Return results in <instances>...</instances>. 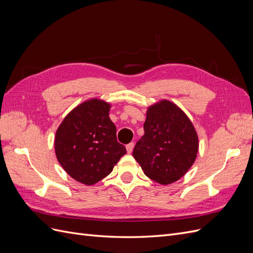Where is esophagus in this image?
<instances>
[{
  "instance_id": "esophagus-1",
  "label": "esophagus",
  "mask_w": 253,
  "mask_h": 253,
  "mask_svg": "<svg viewBox=\"0 0 253 253\" xmlns=\"http://www.w3.org/2000/svg\"><path fill=\"white\" fill-rule=\"evenodd\" d=\"M134 145H135L134 142H129L128 144H126V151H127L128 154H131V153H132V151L134 149Z\"/></svg>"
}]
</instances>
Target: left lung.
<instances>
[{
  "label": "left lung",
  "mask_w": 253,
  "mask_h": 253,
  "mask_svg": "<svg viewBox=\"0 0 253 253\" xmlns=\"http://www.w3.org/2000/svg\"><path fill=\"white\" fill-rule=\"evenodd\" d=\"M144 135L133 156L149 178L169 185L185 175L194 164L198 137L187 115L169 100L149 106Z\"/></svg>",
  "instance_id": "obj_1"
}]
</instances>
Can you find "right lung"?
Returning a JSON list of instances; mask_svg holds the SVG:
<instances>
[{
    "label": "right lung",
    "instance_id": "add662e5",
    "mask_svg": "<svg viewBox=\"0 0 253 253\" xmlns=\"http://www.w3.org/2000/svg\"><path fill=\"white\" fill-rule=\"evenodd\" d=\"M111 104L93 98L66 115L55 138L59 164L72 178L91 186L106 177L126 150L117 141Z\"/></svg>",
    "mask_w": 253,
    "mask_h": 253
}]
</instances>
